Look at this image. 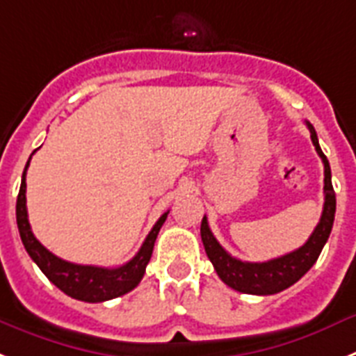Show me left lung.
Returning a JSON list of instances; mask_svg holds the SVG:
<instances>
[{
    "label": "left lung",
    "instance_id": "8db88e82",
    "mask_svg": "<svg viewBox=\"0 0 356 356\" xmlns=\"http://www.w3.org/2000/svg\"><path fill=\"white\" fill-rule=\"evenodd\" d=\"M307 127L310 131L312 143H314L315 150L321 156L324 165V208L319 224H317V227L310 234L305 245L289 252V254L268 259V261H261V264L242 261V259L233 258L220 243L216 242V238L213 236L211 229H209L208 218L206 216L202 218L200 236H202L206 254H208L209 261L215 267L218 277L224 281L225 285L238 290V292L254 293V296H270V293H277L292 286L317 261L324 243L327 242L330 233H332L337 208L335 191H333L332 186V170H330V163H327L326 156L321 150L315 129L308 122Z\"/></svg>",
    "mask_w": 356,
    "mask_h": 356
}]
</instances>
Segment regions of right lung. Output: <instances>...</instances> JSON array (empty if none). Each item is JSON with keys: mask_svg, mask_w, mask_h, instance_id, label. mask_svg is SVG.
Wrapping results in <instances>:
<instances>
[{"mask_svg": "<svg viewBox=\"0 0 356 356\" xmlns=\"http://www.w3.org/2000/svg\"><path fill=\"white\" fill-rule=\"evenodd\" d=\"M30 159H32V156H30ZM30 159L24 166L23 179H21L19 195H17V204H15V218H17L21 242H23L30 258L35 261L37 267L41 268L42 274L57 289L67 293L70 298L86 302L109 301V299L120 298L123 293L131 292L132 289L140 285V281L143 280L145 268H147L150 256H152L157 233H159L161 225L165 224L168 211L165 215H161L152 231L145 238L143 245L138 251V254L122 267L107 268L95 267V265L71 264L66 259L57 258L54 252H49L32 233V227H30L29 222V211H26V170H29Z\"/></svg>", "mask_w": 356, "mask_h": 356, "instance_id": "right-lung-1", "label": "right lung"}]
</instances>
